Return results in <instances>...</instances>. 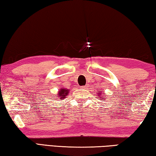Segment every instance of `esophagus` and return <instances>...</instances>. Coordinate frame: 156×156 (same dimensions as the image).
Segmentation results:
<instances>
[{
  "instance_id": "esophagus-1",
  "label": "esophagus",
  "mask_w": 156,
  "mask_h": 156,
  "mask_svg": "<svg viewBox=\"0 0 156 156\" xmlns=\"http://www.w3.org/2000/svg\"><path fill=\"white\" fill-rule=\"evenodd\" d=\"M80 88H81L82 89H84L87 88V87H86V86H81Z\"/></svg>"
}]
</instances>
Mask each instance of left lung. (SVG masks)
Instances as JSON below:
<instances>
[{
	"label": "left lung",
	"instance_id": "left-lung-1",
	"mask_svg": "<svg viewBox=\"0 0 156 156\" xmlns=\"http://www.w3.org/2000/svg\"><path fill=\"white\" fill-rule=\"evenodd\" d=\"M98 98H102V101H104V100H105V98H105V97H102V93H104V92H101V91H98Z\"/></svg>",
	"mask_w": 156,
	"mask_h": 156
}]
</instances>
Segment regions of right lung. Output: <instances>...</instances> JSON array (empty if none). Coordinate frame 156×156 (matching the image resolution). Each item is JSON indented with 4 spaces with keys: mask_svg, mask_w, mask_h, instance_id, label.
<instances>
[{
    "mask_svg": "<svg viewBox=\"0 0 156 156\" xmlns=\"http://www.w3.org/2000/svg\"><path fill=\"white\" fill-rule=\"evenodd\" d=\"M69 94V90L67 89H61L60 90L58 91V94L57 96L60 98V100H64L66 96H67Z\"/></svg>",
    "mask_w": 156,
    "mask_h": 156,
    "instance_id": "add662e5",
    "label": "right lung"
}]
</instances>
